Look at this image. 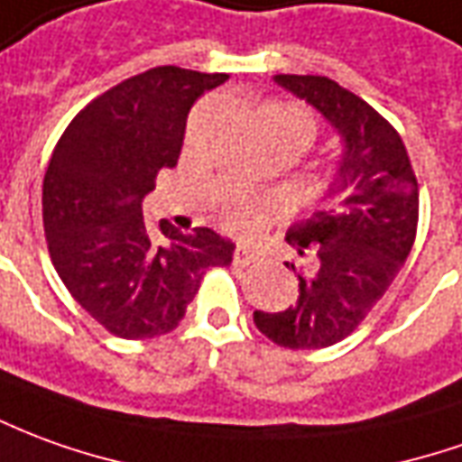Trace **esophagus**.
I'll return each mask as SVG.
<instances>
[{"label":"esophagus","mask_w":462,"mask_h":462,"mask_svg":"<svg viewBox=\"0 0 462 462\" xmlns=\"http://www.w3.org/2000/svg\"><path fill=\"white\" fill-rule=\"evenodd\" d=\"M254 262V251L246 244H238L234 249V263H251Z\"/></svg>","instance_id":"esophagus-1"}]
</instances>
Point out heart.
<instances>
[{"label": "heart", "mask_w": 462, "mask_h": 462, "mask_svg": "<svg viewBox=\"0 0 462 462\" xmlns=\"http://www.w3.org/2000/svg\"><path fill=\"white\" fill-rule=\"evenodd\" d=\"M259 120H276V123H282V125H286L301 140V145H310L311 138H314V117L304 107H299L294 103L263 105L256 113V123ZM327 190L337 196L342 190V178H329L327 180ZM269 211H272V206H266V203H259V200L251 199H236L226 206L221 218H224L226 228H231V231H254V228H259L266 221Z\"/></svg>", "instance_id": "b5f03b06"}]
</instances>
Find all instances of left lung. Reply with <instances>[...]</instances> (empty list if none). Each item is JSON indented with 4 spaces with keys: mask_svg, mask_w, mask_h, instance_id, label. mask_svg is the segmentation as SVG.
<instances>
[{
    "mask_svg": "<svg viewBox=\"0 0 462 462\" xmlns=\"http://www.w3.org/2000/svg\"><path fill=\"white\" fill-rule=\"evenodd\" d=\"M345 140L339 211H319L289 228L304 263L299 299L284 311H254L256 329L284 349H322L357 329L395 282L415 244L418 178L400 133L370 103L319 75H276Z\"/></svg>",
    "mask_w": 462,
    "mask_h": 462,
    "instance_id": "left-lung-1",
    "label": "left lung"
}]
</instances>
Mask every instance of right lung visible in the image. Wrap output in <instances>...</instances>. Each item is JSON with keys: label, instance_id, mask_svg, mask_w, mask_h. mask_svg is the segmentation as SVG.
Returning <instances> with one entry per match:
<instances>
[{"label": "right lung", "instance_id": "add662e5", "mask_svg": "<svg viewBox=\"0 0 462 462\" xmlns=\"http://www.w3.org/2000/svg\"><path fill=\"white\" fill-rule=\"evenodd\" d=\"M228 75L163 65L88 103L57 140L42 183L50 259L82 310L123 339L173 332L208 269L234 244L211 228L180 234L143 221V196L180 155L186 117Z\"/></svg>", "mask_w": 462, "mask_h": 462}]
</instances>
